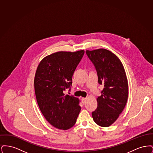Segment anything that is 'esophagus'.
I'll use <instances>...</instances> for the list:
<instances>
[{"label":"esophagus","mask_w":153,"mask_h":153,"mask_svg":"<svg viewBox=\"0 0 153 153\" xmlns=\"http://www.w3.org/2000/svg\"><path fill=\"white\" fill-rule=\"evenodd\" d=\"M81 101L82 102V104H85V102H86V101H87V98H82L81 99Z\"/></svg>","instance_id":"esophagus-1"}]
</instances>
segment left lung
<instances>
[{"mask_svg": "<svg viewBox=\"0 0 153 153\" xmlns=\"http://www.w3.org/2000/svg\"><path fill=\"white\" fill-rule=\"evenodd\" d=\"M88 58L95 66L98 82L104 88L97 98V107L92 115L96 123L104 127L114 123L122 112L128 95V81L120 59L104 49L87 51Z\"/></svg>", "mask_w": 153, "mask_h": 153, "instance_id": "left-lung-1", "label": "left lung"}]
</instances>
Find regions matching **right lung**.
Listing matches in <instances>:
<instances>
[{"mask_svg":"<svg viewBox=\"0 0 153 153\" xmlns=\"http://www.w3.org/2000/svg\"><path fill=\"white\" fill-rule=\"evenodd\" d=\"M84 51H58L42 59L36 69L34 89L39 108L47 121L60 130H68L76 122L81 107L71 90L72 76Z\"/></svg>","mask_w":153,"mask_h":153,"instance_id":"obj_1","label":"right lung"}]
</instances>
